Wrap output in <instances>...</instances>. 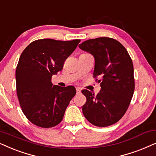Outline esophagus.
I'll return each instance as SVG.
<instances>
[{
	"label": "esophagus",
	"mask_w": 156,
	"mask_h": 156,
	"mask_svg": "<svg viewBox=\"0 0 156 156\" xmlns=\"http://www.w3.org/2000/svg\"><path fill=\"white\" fill-rule=\"evenodd\" d=\"M76 94H80L81 92V89L80 87H76Z\"/></svg>",
	"instance_id": "obj_1"
}]
</instances>
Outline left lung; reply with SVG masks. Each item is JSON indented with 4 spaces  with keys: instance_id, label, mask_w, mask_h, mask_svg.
<instances>
[{
    "instance_id": "left-lung-1",
    "label": "left lung",
    "mask_w": 156,
    "mask_h": 156,
    "mask_svg": "<svg viewBox=\"0 0 156 156\" xmlns=\"http://www.w3.org/2000/svg\"><path fill=\"white\" fill-rule=\"evenodd\" d=\"M79 47L94 56L93 74L100 77L98 82L101 87L96 96L87 90H82L87 98L83 114L95 126H110L122 118L132 100L135 90L132 59L126 48L112 38L90 39Z\"/></svg>"
}]
</instances>
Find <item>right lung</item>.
<instances>
[{"label":"right lung","mask_w":156,"mask_h":156,"mask_svg":"<svg viewBox=\"0 0 156 156\" xmlns=\"http://www.w3.org/2000/svg\"><path fill=\"white\" fill-rule=\"evenodd\" d=\"M80 42L38 39L22 52L16 71V91L23 114L33 124L47 128L63 119L76 89L53 86L51 76L63 69Z\"/></svg>","instance_id":"obj_1"}]
</instances>
